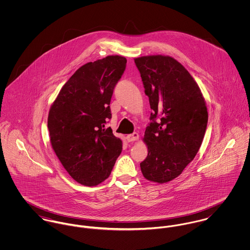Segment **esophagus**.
<instances>
[{"mask_svg":"<svg viewBox=\"0 0 250 250\" xmlns=\"http://www.w3.org/2000/svg\"><path fill=\"white\" fill-rule=\"evenodd\" d=\"M126 140L128 143H131V142H135L137 140H139V134L138 133H133L131 135H128L126 137Z\"/></svg>","mask_w":250,"mask_h":250,"instance_id":"obj_1","label":"esophagus"}]
</instances>
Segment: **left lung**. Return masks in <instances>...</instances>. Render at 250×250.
Here are the masks:
<instances>
[{
  "label": "left lung",
  "instance_id": "1",
  "mask_svg": "<svg viewBox=\"0 0 250 250\" xmlns=\"http://www.w3.org/2000/svg\"><path fill=\"white\" fill-rule=\"evenodd\" d=\"M135 63L153 109L143 139L148 155L141 169L149 181L167 183L178 177L201 146L208 123L206 103L196 82L173 58L146 56Z\"/></svg>",
  "mask_w": 250,
  "mask_h": 250
}]
</instances>
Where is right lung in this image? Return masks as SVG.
<instances>
[{
  "label": "right lung",
  "mask_w": 250,
  "mask_h": 250,
  "mask_svg": "<svg viewBox=\"0 0 250 250\" xmlns=\"http://www.w3.org/2000/svg\"><path fill=\"white\" fill-rule=\"evenodd\" d=\"M126 63L121 56L85 63L65 83L50 108L52 147L69 175L83 186L105 181L122 151V141L106 124L111 118L113 89Z\"/></svg>",
  "instance_id": "1"
}]
</instances>
